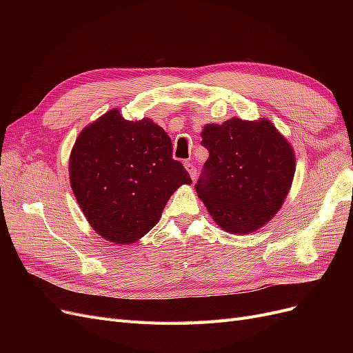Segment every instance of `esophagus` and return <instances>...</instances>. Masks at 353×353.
Wrapping results in <instances>:
<instances>
[{
  "label": "esophagus",
  "mask_w": 353,
  "mask_h": 353,
  "mask_svg": "<svg viewBox=\"0 0 353 353\" xmlns=\"http://www.w3.org/2000/svg\"><path fill=\"white\" fill-rule=\"evenodd\" d=\"M184 166H185V169L188 170V174H190L191 179L196 181V179H197V169L194 168V165H193V163H190V162H185V163H184Z\"/></svg>",
  "instance_id": "1"
}]
</instances>
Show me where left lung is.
I'll list each match as a JSON object with an SVG mask.
<instances>
[{"instance_id": "obj_1", "label": "left lung", "mask_w": 353, "mask_h": 353, "mask_svg": "<svg viewBox=\"0 0 353 353\" xmlns=\"http://www.w3.org/2000/svg\"><path fill=\"white\" fill-rule=\"evenodd\" d=\"M209 157L196 191L218 225L232 234L263 227L280 210L296 170L294 152L266 119L232 117L201 131Z\"/></svg>"}]
</instances>
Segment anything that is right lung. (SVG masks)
I'll return each mask as SVG.
<instances>
[{
	"instance_id": "right-lung-1",
	"label": "right lung",
	"mask_w": 353,
	"mask_h": 353,
	"mask_svg": "<svg viewBox=\"0 0 353 353\" xmlns=\"http://www.w3.org/2000/svg\"><path fill=\"white\" fill-rule=\"evenodd\" d=\"M73 194L90 225L116 244L140 240L159 222L188 172L152 119L126 121L112 109L83 128L69 159Z\"/></svg>"
}]
</instances>
